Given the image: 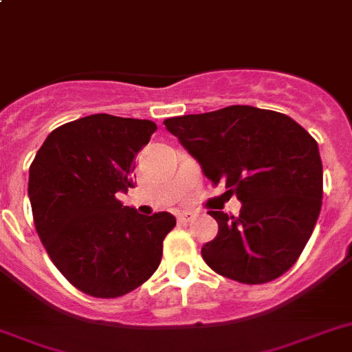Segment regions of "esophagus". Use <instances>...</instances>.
I'll return each mask as SVG.
<instances>
[{
    "instance_id": "esophagus-1",
    "label": "esophagus",
    "mask_w": 352,
    "mask_h": 352,
    "mask_svg": "<svg viewBox=\"0 0 352 352\" xmlns=\"http://www.w3.org/2000/svg\"><path fill=\"white\" fill-rule=\"evenodd\" d=\"M193 218H195V212H191V211L179 212V220H181V221H191Z\"/></svg>"
}]
</instances>
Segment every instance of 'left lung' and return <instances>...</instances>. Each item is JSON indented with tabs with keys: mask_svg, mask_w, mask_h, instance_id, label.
<instances>
[{
	"mask_svg": "<svg viewBox=\"0 0 352 352\" xmlns=\"http://www.w3.org/2000/svg\"><path fill=\"white\" fill-rule=\"evenodd\" d=\"M212 184L241 202L238 217L209 211L218 234L202 258L220 276L261 285L294 267L322 208L317 141L290 116L250 105L164 120Z\"/></svg>",
	"mask_w": 352,
	"mask_h": 352,
	"instance_id": "left-lung-1",
	"label": "left lung"
}]
</instances>
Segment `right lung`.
<instances>
[{
	"mask_svg": "<svg viewBox=\"0 0 352 352\" xmlns=\"http://www.w3.org/2000/svg\"><path fill=\"white\" fill-rule=\"evenodd\" d=\"M155 129L150 120L91 114L55 129L32 162L37 234L53 265L84 294L121 297L161 263L175 217H144L116 197L134 186V159Z\"/></svg>",
	"mask_w": 352,
	"mask_h": 352,
	"instance_id": "add662e5",
	"label": "right lung"
}]
</instances>
